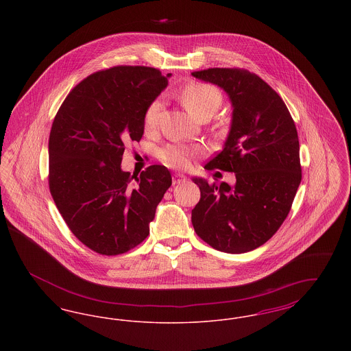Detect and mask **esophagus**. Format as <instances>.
Wrapping results in <instances>:
<instances>
[{
  "instance_id": "esophagus-1",
  "label": "esophagus",
  "mask_w": 351,
  "mask_h": 351,
  "mask_svg": "<svg viewBox=\"0 0 351 351\" xmlns=\"http://www.w3.org/2000/svg\"><path fill=\"white\" fill-rule=\"evenodd\" d=\"M186 182V178L182 173H175L173 175V184H180Z\"/></svg>"
}]
</instances>
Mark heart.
<instances>
[{
    "instance_id": "obj_1",
    "label": "heart",
    "mask_w": 351,
    "mask_h": 351,
    "mask_svg": "<svg viewBox=\"0 0 351 351\" xmlns=\"http://www.w3.org/2000/svg\"><path fill=\"white\" fill-rule=\"evenodd\" d=\"M182 101L195 117L199 118L204 114L212 116L215 112H217L222 102V93L217 86L212 84L193 82L184 86L182 90ZM160 109L162 101L159 99L152 101L147 106L143 116V123L147 130H152L156 128ZM192 155L193 150L180 143L168 145L165 149L159 151L160 160L169 167H186L191 162Z\"/></svg>"
}]
</instances>
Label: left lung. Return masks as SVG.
<instances>
[{
  "mask_svg": "<svg viewBox=\"0 0 351 351\" xmlns=\"http://www.w3.org/2000/svg\"><path fill=\"white\" fill-rule=\"evenodd\" d=\"M192 75L223 88L233 104L230 133L206 169L234 172L237 183L195 178L200 201L192 225L218 251L254 250L279 230L301 182L300 145L283 99L243 68H208Z\"/></svg>",
  "mask_w": 351,
  "mask_h": 351,
  "instance_id": "left-lung-1",
  "label": "left lung"
}]
</instances>
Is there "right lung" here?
<instances>
[{
	"instance_id": "add662e5",
	"label": "right lung",
	"mask_w": 351,
	"mask_h": 351,
	"mask_svg": "<svg viewBox=\"0 0 351 351\" xmlns=\"http://www.w3.org/2000/svg\"><path fill=\"white\" fill-rule=\"evenodd\" d=\"M166 86L156 68H106L77 84L53 118L51 196L72 234L101 255L143 242L172 184L165 166H150L138 178L121 169L125 146L141 141L145 112Z\"/></svg>"
}]
</instances>
